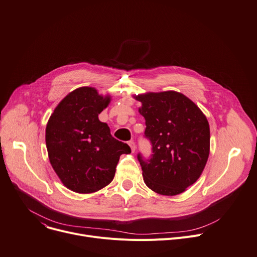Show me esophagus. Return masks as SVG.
<instances>
[{"label": "esophagus", "instance_id": "obj_1", "mask_svg": "<svg viewBox=\"0 0 257 257\" xmlns=\"http://www.w3.org/2000/svg\"><path fill=\"white\" fill-rule=\"evenodd\" d=\"M128 145H129V147H130V149H131V152H132V153H134V152H135V150H136L135 143H134V142H129V143H128Z\"/></svg>", "mask_w": 257, "mask_h": 257}]
</instances>
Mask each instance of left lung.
<instances>
[{
    "mask_svg": "<svg viewBox=\"0 0 257 257\" xmlns=\"http://www.w3.org/2000/svg\"><path fill=\"white\" fill-rule=\"evenodd\" d=\"M146 119L145 135L153 155L141 154L145 183L157 194L183 193L201 176L210 152V128L206 115L190 98L176 91L148 92L133 96Z\"/></svg>",
    "mask_w": 257,
    "mask_h": 257,
    "instance_id": "1",
    "label": "left lung"
}]
</instances>
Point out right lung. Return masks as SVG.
I'll return each instance as SVG.
<instances>
[{"label":"right lung","mask_w":257,"mask_h":257,"mask_svg":"<svg viewBox=\"0 0 257 257\" xmlns=\"http://www.w3.org/2000/svg\"><path fill=\"white\" fill-rule=\"evenodd\" d=\"M110 96L93 87H80L58 103L46 127V147L55 173L68 190L95 193L111 182L127 144L116 141L98 114Z\"/></svg>","instance_id":"1"}]
</instances>
